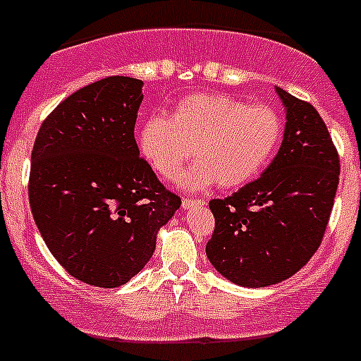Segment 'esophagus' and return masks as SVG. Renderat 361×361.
I'll use <instances>...</instances> for the list:
<instances>
[{"mask_svg":"<svg viewBox=\"0 0 361 361\" xmlns=\"http://www.w3.org/2000/svg\"><path fill=\"white\" fill-rule=\"evenodd\" d=\"M203 204H204L203 200H190V197H185V200L181 201V207H183V210H190V208L203 207Z\"/></svg>","mask_w":361,"mask_h":361,"instance_id":"esophagus-1","label":"esophagus"}]
</instances>
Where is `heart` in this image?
I'll list each match as a JSON object with an SVG mask.
<instances>
[{
	"label": "heart",
	"instance_id": "1",
	"mask_svg": "<svg viewBox=\"0 0 361 361\" xmlns=\"http://www.w3.org/2000/svg\"><path fill=\"white\" fill-rule=\"evenodd\" d=\"M281 117L269 104H245L226 94H194L171 116L154 114L139 128L142 157L165 180L197 161L181 178L188 188L217 183L235 188L257 178L281 140Z\"/></svg>",
	"mask_w": 361,
	"mask_h": 361
}]
</instances>
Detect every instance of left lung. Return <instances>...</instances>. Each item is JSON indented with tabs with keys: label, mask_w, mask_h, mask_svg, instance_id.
Segmentation results:
<instances>
[{
	"label": "left lung",
	"mask_w": 361,
	"mask_h": 361,
	"mask_svg": "<svg viewBox=\"0 0 361 361\" xmlns=\"http://www.w3.org/2000/svg\"><path fill=\"white\" fill-rule=\"evenodd\" d=\"M287 123L278 154L258 180L212 200L210 264L235 285L260 288L308 264L324 237L340 160L319 112L276 87Z\"/></svg>",
	"instance_id": "obj_1"
}]
</instances>
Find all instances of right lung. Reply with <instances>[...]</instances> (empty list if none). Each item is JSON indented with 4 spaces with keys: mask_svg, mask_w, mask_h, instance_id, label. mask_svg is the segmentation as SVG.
I'll use <instances>...</instances> for the list:
<instances>
[{
    "mask_svg": "<svg viewBox=\"0 0 361 361\" xmlns=\"http://www.w3.org/2000/svg\"><path fill=\"white\" fill-rule=\"evenodd\" d=\"M140 80L109 76L71 94L40 126L28 196L44 242L73 278L116 288L153 257L181 200L140 158Z\"/></svg>",
    "mask_w": 361,
    "mask_h": 361,
    "instance_id": "add662e5",
    "label": "right lung"
}]
</instances>
